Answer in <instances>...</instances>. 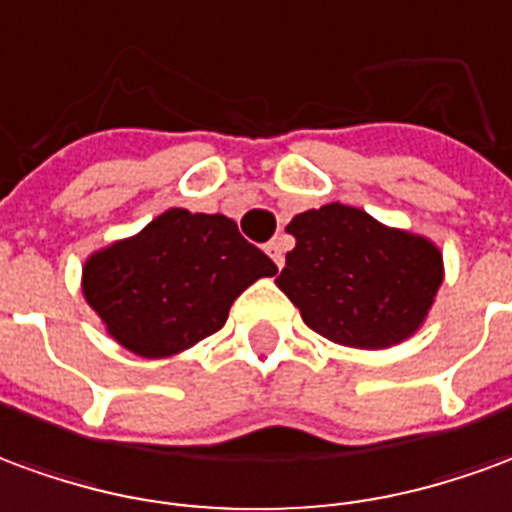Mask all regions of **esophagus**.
I'll use <instances>...</instances> for the list:
<instances>
[{"label": "esophagus", "mask_w": 512, "mask_h": 512, "mask_svg": "<svg viewBox=\"0 0 512 512\" xmlns=\"http://www.w3.org/2000/svg\"><path fill=\"white\" fill-rule=\"evenodd\" d=\"M267 256L273 259L278 267H284V245H281V239H273V242H267Z\"/></svg>", "instance_id": "obj_1"}]
</instances>
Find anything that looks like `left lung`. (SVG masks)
I'll return each instance as SVG.
<instances>
[{"mask_svg":"<svg viewBox=\"0 0 512 512\" xmlns=\"http://www.w3.org/2000/svg\"><path fill=\"white\" fill-rule=\"evenodd\" d=\"M295 248L275 278L311 331L344 347L386 350L419 331L444 281L430 239L325 204L292 217Z\"/></svg>","mask_w":512,"mask_h":512,"instance_id":"1","label":"left lung"}]
</instances>
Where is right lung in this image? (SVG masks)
Listing matches in <instances>:
<instances>
[{
    "mask_svg": "<svg viewBox=\"0 0 512 512\" xmlns=\"http://www.w3.org/2000/svg\"><path fill=\"white\" fill-rule=\"evenodd\" d=\"M275 273L226 215L168 209L140 234L96 250L82 267V292L115 342L168 358L220 331L231 303Z\"/></svg>",
    "mask_w": 512,
    "mask_h": 512,
    "instance_id": "right-lung-1",
    "label": "right lung"
}]
</instances>
